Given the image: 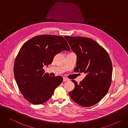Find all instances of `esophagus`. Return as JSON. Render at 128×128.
Wrapping results in <instances>:
<instances>
[{
    "mask_svg": "<svg viewBox=\"0 0 128 128\" xmlns=\"http://www.w3.org/2000/svg\"><path fill=\"white\" fill-rule=\"evenodd\" d=\"M69 80L67 78H63V82H66V81H68Z\"/></svg>",
    "mask_w": 128,
    "mask_h": 128,
    "instance_id": "esophagus-1",
    "label": "esophagus"
}]
</instances>
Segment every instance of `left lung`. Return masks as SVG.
<instances>
[{
	"label": "left lung",
	"mask_w": 128,
	"mask_h": 128,
	"mask_svg": "<svg viewBox=\"0 0 128 128\" xmlns=\"http://www.w3.org/2000/svg\"><path fill=\"white\" fill-rule=\"evenodd\" d=\"M65 38L77 55L76 72L86 74L80 84L72 80L75 88L69 96L80 105L93 106L103 98L110 86L112 74L110 58L107 51L92 39L69 36Z\"/></svg>",
	"instance_id": "obj_1"
}]
</instances>
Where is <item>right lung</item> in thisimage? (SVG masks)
<instances>
[{"mask_svg": "<svg viewBox=\"0 0 128 128\" xmlns=\"http://www.w3.org/2000/svg\"><path fill=\"white\" fill-rule=\"evenodd\" d=\"M70 50L65 39L57 35H38L23 44L14 61V74L25 99L38 105L50 98L63 78L50 76L45 73L44 65L51 64L54 56L61 51Z\"/></svg>", "mask_w": 128, "mask_h": 128, "instance_id": "obj_1", "label": "right lung"}]
</instances>
